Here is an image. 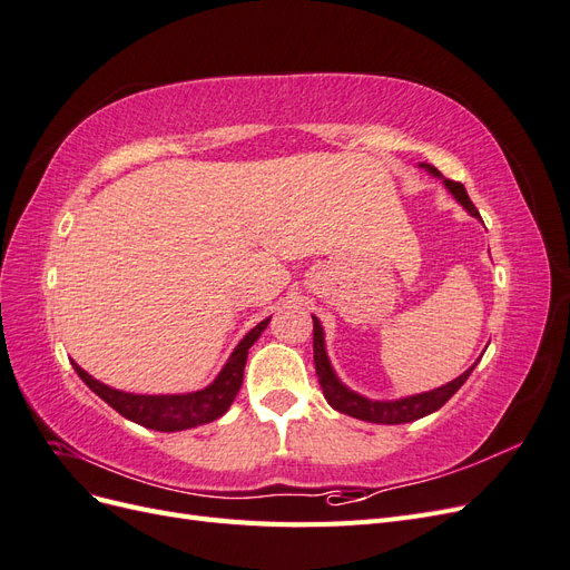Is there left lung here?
Here are the masks:
<instances>
[{
  "mask_svg": "<svg viewBox=\"0 0 570 570\" xmlns=\"http://www.w3.org/2000/svg\"><path fill=\"white\" fill-rule=\"evenodd\" d=\"M421 166H425L433 176H440V170L435 166H428V164H421ZM442 180H444L446 189H450V193L459 199V204H463V209L469 212L471 216L480 218L473 202L469 199V193H465V187L461 183H454V180H446V178H442ZM312 318H314V364H316V375H318L323 396H325L327 404H331L333 409H337L340 413H347V416H354L358 421L385 423V425L419 421V419L428 416V413L438 411L442 404L450 402L452 394L465 381H469L471 371L475 368V366H471L469 371H463L456 377V381L446 383V385H442L438 390H430V392H423V394H413V396H404V400H394V402H373V400H366V396L352 392L350 387H344L337 381V375H335L331 361H327V354H325L323 325H321V321L316 316H312Z\"/></svg>",
  "mask_w": 570,
  "mask_h": 570,
  "instance_id": "left-lung-1",
  "label": "left lung"
}]
</instances>
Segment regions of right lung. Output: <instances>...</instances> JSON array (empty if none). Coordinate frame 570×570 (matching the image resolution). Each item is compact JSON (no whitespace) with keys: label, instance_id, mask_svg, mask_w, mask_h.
Here are the masks:
<instances>
[{"label":"right lung","instance_id":"add662e5","mask_svg":"<svg viewBox=\"0 0 570 570\" xmlns=\"http://www.w3.org/2000/svg\"><path fill=\"white\" fill-rule=\"evenodd\" d=\"M268 321L271 318L254 325L252 331L243 337V342L237 344L235 352L228 358V364L223 366L216 381L209 387L197 390V392L130 394V392H120V390H114L105 383L95 381V377L90 373H85L76 364V361H73V368L80 375V381L88 385L97 396H101V400H105L111 409H116L120 416H126L128 421H132L137 425L159 430V433H176V430H187V428L212 423L230 409L233 400L239 392V385H243L249 347L258 340V335L266 331Z\"/></svg>","mask_w":570,"mask_h":570}]
</instances>
